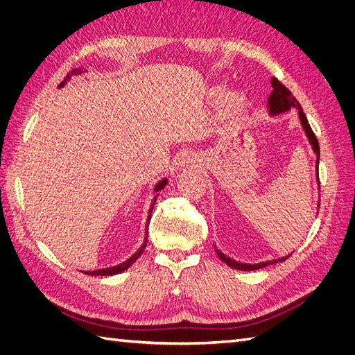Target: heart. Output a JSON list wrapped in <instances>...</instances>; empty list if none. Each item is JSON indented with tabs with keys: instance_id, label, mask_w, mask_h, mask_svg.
Returning a JSON list of instances; mask_svg holds the SVG:
<instances>
[{
	"instance_id": "1",
	"label": "heart",
	"mask_w": 355,
	"mask_h": 355,
	"mask_svg": "<svg viewBox=\"0 0 355 355\" xmlns=\"http://www.w3.org/2000/svg\"><path fill=\"white\" fill-rule=\"evenodd\" d=\"M245 106V96L241 92H234L228 96L227 102H225L223 108V116L225 118H232L239 115Z\"/></svg>"
}]
</instances>
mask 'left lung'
Returning a JSON list of instances; mask_svg holds the SVG:
<instances>
[{
  "label": "left lung",
  "mask_w": 355,
  "mask_h": 355,
  "mask_svg": "<svg viewBox=\"0 0 355 355\" xmlns=\"http://www.w3.org/2000/svg\"><path fill=\"white\" fill-rule=\"evenodd\" d=\"M271 85H272V93L270 94V98H268V108H270V114L271 115H277V114H283V112H287L290 110H297V116L300 120V124H302L304 130H305V135L308 137L309 144L313 145V151L317 155V180H318V159H320V146H318V141L317 137L313 132V128H311L308 120H306V115L304 114L302 111V106H300V103L296 101L295 96L290 93V90L286 87V85H283L280 81H278L277 78H272L271 80ZM216 253L219 256V259L223 261L227 265H230L231 268H235V270H240V271H254V270H261V268L266 266V265H271V263H277V262H284L287 256L284 257H280V259H272V261H266V262H261V263H243V262H237L231 259L230 256L223 254L220 250L216 249Z\"/></svg>",
  "instance_id": "obj_1"
}]
</instances>
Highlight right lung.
<instances>
[{"label":"right lung","instance_id":"right-lung-1","mask_svg":"<svg viewBox=\"0 0 355 355\" xmlns=\"http://www.w3.org/2000/svg\"><path fill=\"white\" fill-rule=\"evenodd\" d=\"M84 71L81 69V68H75V69H72L67 77H65V80H63L62 83H60V85L59 87H63V85L67 84V81L72 77V75H80V73H83ZM166 184H167V179H163V180H159L158 184L155 185V188H154V191L155 192H158V191H161L163 189L164 187H166ZM157 197L158 196H155L154 197V200H153V202H151V207H149V214H148V222H146V227L149 225V220H151V214H153V210H154V204H155V201H157ZM146 240H148V232H146V237H145V241H144V244H142V247L141 249H139L132 257H128V259L125 261V262H123V263H120V265H116V266H110V268H103V270H96V271H85L84 274H87V275H115V274H120V272H123V271H125L127 268H130L135 262H136V259L139 256L142 254V252L145 250V247H146Z\"/></svg>","mask_w":355,"mask_h":355}]
</instances>
